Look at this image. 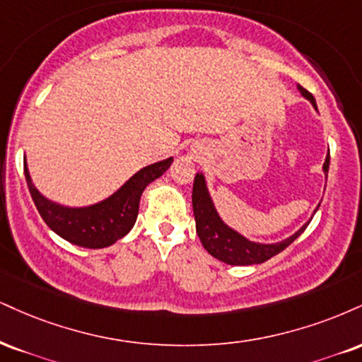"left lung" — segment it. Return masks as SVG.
Listing matches in <instances>:
<instances>
[{
	"instance_id": "obj_1",
	"label": "left lung",
	"mask_w": 362,
	"mask_h": 362,
	"mask_svg": "<svg viewBox=\"0 0 362 362\" xmlns=\"http://www.w3.org/2000/svg\"><path fill=\"white\" fill-rule=\"evenodd\" d=\"M300 94L312 103V106L317 110V103L313 95L303 89L302 86H297ZM330 155L325 156L324 162V173L327 178L329 172ZM320 206V204H319ZM192 207L195 216V229H197L199 239L202 246L206 247L209 255L224 263L233 264V267H245V264H259L268 261L269 258L281 252L285 247H288L291 243L297 239L303 230L307 229V224H303L297 233L291 234L290 238L283 239L280 243H272V245H264V243H255L239 234L238 230L229 228L228 224L221 219L219 212L212 202L211 194H209L207 182L204 173H197L194 178V190H192ZM319 209V207H317ZM317 209L313 212H317Z\"/></svg>"
}]
</instances>
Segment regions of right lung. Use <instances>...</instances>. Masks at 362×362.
Masks as SVG:
<instances>
[{"label":"right lung","instance_id":"obj_1","mask_svg":"<svg viewBox=\"0 0 362 362\" xmlns=\"http://www.w3.org/2000/svg\"><path fill=\"white\" fill-rule=\"evenodd\" d=\"M172 162L173 156H170L162 162L148 165L134 173L110 197L86 207L60 206L54 200L43 197L33 185L27 160L23 162V167L35 207L40 212L45 224L55 234H59L60 238L72 245L99 250V247L115 245L117 239L126 236L132 230L136 223L143 190L146 189L148 184L162 177Z\"/></svg>","mask_w":362,"mask_h":362}]
</instances>
